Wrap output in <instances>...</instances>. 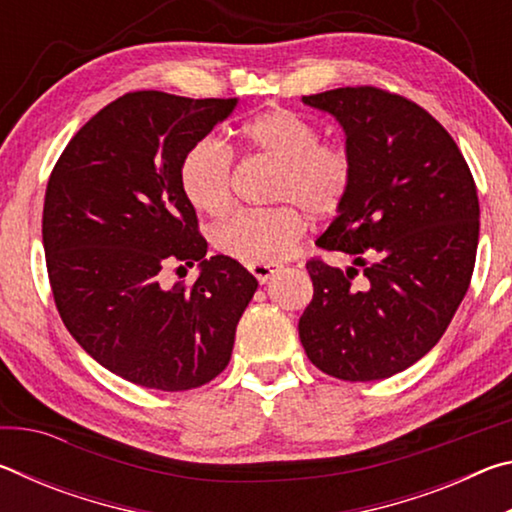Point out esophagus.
Masks as SVG:
<instances>
[{
	"instance_id": "1",
	"label": "esophagus",
	"mask_w": 512,
	"mask_h": 512,
	"mask_svg": "<svg viewBox=\"0 0 512 512\" xmlns=\"http://www.w3.org/2000/svg\"><path fill=\"white\" fill-rule=\"evenodd\" d=\"M280 268V264H250V273L257 277L259 284H266Z\"/></svg>"
}]
</instances>
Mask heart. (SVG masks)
Listing matches in <instances>:
<instances>
[{"instance_id": "b5f03b06", "label": "heart", "mask_w": 512, "mask_h": 512, "mask_svg": "<svg viewBox=\"0 0 512 512\" xmlns=\"http://www.w3.org/2000/svg\"><path fill=\"white\" fill-rule=\"evenodd\" d=\"M250 149L280 162L273 198L287 205L273 210H239L216 225V248L244 264H275L305 235L311 216H332L348 201L352 158L343 146L323 144L309 119L287 108L266 110L241 128ZM232 151L216 137L189 146L180 162V187L196 210L221 214L232 203Z\"/></svg>"}]
</instances>
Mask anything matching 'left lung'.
I'll return each mask as SVG.
<instances>
[{
    "instance_id": "8db88e82",
    "label": "left lung",
    "mask_w": 512,
    "mask_h": 512,
    "mask_svg": "<svg viewBox=\"0 0 512 512\" xmlns=\"http://www.w3.org/2000/svg\"><path fill=\"white\" fill-rule=\"evenodd\" d=\"M302 103L339 121L354 169L348 201L316 241L352 264H307L314 298L298 323L302 348L336 379L393 377L440 341L470 287L474 178L452 135L409 99L339 88Z\"/></svg>"
}]
</instances>
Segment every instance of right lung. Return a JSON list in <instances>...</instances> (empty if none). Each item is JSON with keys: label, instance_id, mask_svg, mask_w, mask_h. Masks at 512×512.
I'll return each instance as SVG.
<instances>
[{"label": "right lung", "instance_id": "add662e5", "mask_svg": "<svg viewBox=\"0 0 512 512\" xmlns=\"http://www.w3.org/2000/svg\"><path fill=\"white\" fill-rule=\"evenodd\" d=\"M237 103L124 94L72 137L51 171L42 244L58 314L94 361L131 384L173 393L212 381L257 291L232 257H205L180 187L189 146ZM176 261L199 262L194 288L163 287L161 271Z\"/></svg>", "mask_w": 512, "mask_h": 512}]
</instances>
